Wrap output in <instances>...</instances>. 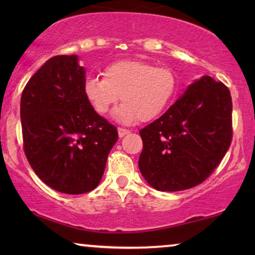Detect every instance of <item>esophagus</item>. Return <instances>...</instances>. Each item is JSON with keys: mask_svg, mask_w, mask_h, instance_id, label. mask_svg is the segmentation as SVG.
I'll use <instances>...</instances> for the list:
<instances>
[{"mask_svg": "<svg viewBox=\"0 0 255 255\" xmlns=\"http://www.w3.org/2000/svg\"><path fill=\"white\" fill-rule=\"evenodd\" d=\"M130 133V130H128V128H118V135L120 137H124V135H127Z\"/></svg>", "mask_w": 255, "mask_h": 255, "instance_id": "34e87169", "label": "esophagus"}]
</instances>
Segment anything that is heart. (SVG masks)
<instances>
[{
	"label": "heart",
	"mask_w": 255,
	"mask_h": 255,
	"mask_svg": "<svg viewBox=\"0 0 255 255\" xmlns=\"http://www.w3.org/2000/svg\"><path fill=\"white\" fill-rule=\"evenodd\" d=\"M103 79L85 82V95L96 113L106 115L122 100L118 121L134 123L159 117L175 99L177 78L173 69L138 59H122L106 66Z\"/></svg>",
	"instance_id": "b5f03b06"
}]
</instances>
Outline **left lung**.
Returning <instances> with one entry per match:
<instances>
[{"label":"left lung","instance_id":"1","mask_svg":"<svg viewBox=\"0 0 255 255\" xmlns=\"http://www.w3.org/2000/svg\"><path fill=\"white\" fill-rule=\"evenodd\" d=\"M139 133L144 147L138 165L149 186L160 191L193 188L211 175L231 145V93L203 76Z\"/></svg>","mask_w":255,"mask_h":255}]
</instances>
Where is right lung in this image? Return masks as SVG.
<instances>
[{"mask_svg":"<svg viewBox=\"0 0 255 255\" xmlns=\"http://www.w3.org/2000/svg\"><path fill=\"white\" fill-rule=\"evenodd\" d=\"M85 82L76 55H55L31 76L20 97L27 161L45 184L69 195L99 186L118 139L116 127L87 100Z\"/></svg>","mask_w":255,"mask_h":255,"instance_id":"obj_1","label":"right lung"}]
</instances>
